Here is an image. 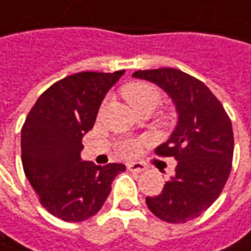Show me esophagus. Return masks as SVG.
Instances as JSON below:
<instances>
[{
    "mask_svg": "<svg viewBox=\"0 0 251 251\" xmlns=\"http://www.w3.org/2000/svg\"><path fill=\"white\" fill-rule=\"evenodd\" d=\"M127 169L130 171V172H143V171H146V167L140 164V162H130V164H127Z\"/></svg>",
    "mask_w": 251,
    "mask_h": 251,
    "instance_id": "esophagus-1",
    "label": "esophagus"
}]
</instances>
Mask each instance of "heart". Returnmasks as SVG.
<instances>
[{
	"instance_id": "heart-1",
	"label": "heart",
	"mask_w": 251,
	"mask_h": 251,
	"mask_svg": "<svg viewBox=\"0 0 251 251\" xmlns=\"http://www.w3.org/2000/svg\"><path fill=\"white\" fill-rule=\"evenodd\" d=\"M122 94L137 114L152 112L161 102L160 90L155 86L146 82H133L126 84L122 89ZM140 149L142 142L133 139L124 140L118 144V152L122 157H134L140 152Z\"/></svg>"
}]
</instances>
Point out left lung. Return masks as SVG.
<instances>
[{"instance_id": "left-lung-1", "label": "left lung", "mask_w": 251, "mask_h": 251, "mask_svg": "<svg viewBox=\"0 0 251 251\" xmlns=\"http://www.w3.org/2000/svg\"><path fill=\"white\" fill-rule=\"evenodd\" d=\"M132 76L155 83L176 107V127L155 150L177 161L175 175L161 195L146 197V203L160 220L185 224L200 217L228 180L233 158L232 122L211 90L179 69L137 71Z\"/></svg>"}]
</instances>
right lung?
I'll return each mask as SVG.
<instances>
[{
    "instance_id": "right-lung-1",
    "label": "right lung",
    "mask_w": 251,
    "mask_h": 251,
    "mask_svg": "<svg viewBox=\"0 0 251 251\" xmlns=\"http://www.w3.org/2000/svg\"><path fill=\"white\" fill-rule=\"evenodd\" d=\"M125 71L79 72L44 91L22 126L25 175L50 214L66 222L93 217L105 203L124 164L83 161L82 139L94 126L108 90Z\"/></svg>"
}]
</instances>
